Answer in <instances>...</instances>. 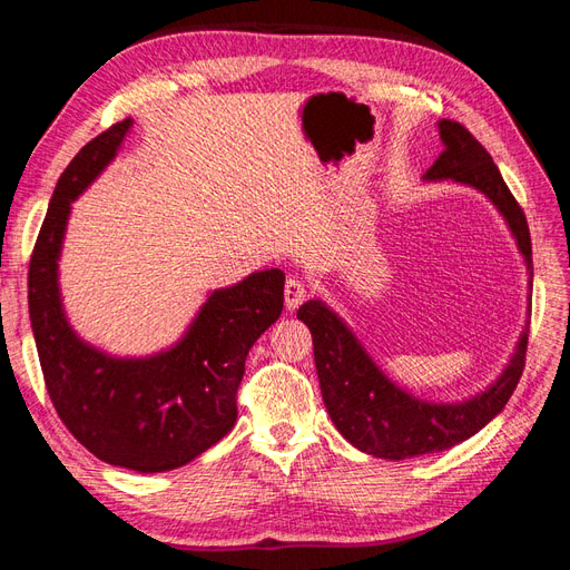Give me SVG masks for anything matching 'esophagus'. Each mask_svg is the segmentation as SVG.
<instances>
[{
    "mask_svg": "<svg viewBox=\"0 0 570 570\" xmlns=\"http://www.w3.org/2000/svg\"><path fill=\"white\" fill-rule=\"evenodd\" d=\"M308 292H312V287H308L304 278H299V275H289L285 285V306L297 308L308 297Z\"/></svg>",
    "mask_w": 570,
    "mask_h": 570,
    "instance_id": "34e87169",
    "label": "esophagus"
}]
</instances>
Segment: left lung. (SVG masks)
<instances>
[{"label":"left lung","mask_w":570,"mask_h":570,"mask_svg":"<svg viewBox=\"0 0 570 570\" xmlns=\"http://www.w3.org/2000/svg\"><path fill=\"white\" fill-rule=\"evenodd\" d=\"M438 128L444 149L428 168L425 180H454L480 189L507 218L530 271L532 247L525 214L488 149L456 120L444 118ZM297 318L312 331L323 402L335 428L356 450L377 459L400 461L435 454L469 440L504 409L525 366L528 331L521 335L504 373L485 392L454 404L423 402L396 387L375 366L350 327L323 302L308 299L299 306Z\"/></svg>","instance_id":"1"}]
</instances>
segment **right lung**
Returning a JSON list of instances; mask_svg holds the SVG:
<instances>
[{
    "instance_id": "obj_1",
    "label": "right lung",
    "mask_w": 570,
    "mask_h": 570,
    "mask_svg": "<svg viewBox=\"0 0 570 570\" xmlns=\"http://www.w3.org/2000/svg\"><path fill=\"white\" fill-rule=\"evenodd\" d=\"M132 120L85 145L51 195L28 268V312L49 400L85 450L140 473L174 471L230 433L252 344L283 312L285 273L268 268L216 289L174 347L116 358L82 342L59 295L71 202L116 157Z\"/></svg>"
}]
</instances>
